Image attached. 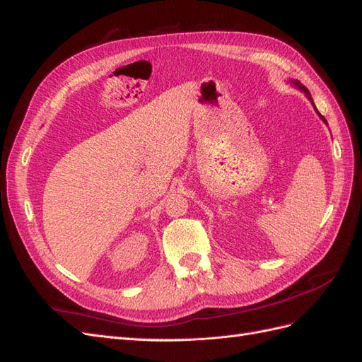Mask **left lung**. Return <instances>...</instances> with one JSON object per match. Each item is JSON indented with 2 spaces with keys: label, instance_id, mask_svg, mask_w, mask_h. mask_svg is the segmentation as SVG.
<instances>
[{
  "label": "left lung",
  "instance_id": "1",
  "mask_svg": "<svg viewBox=\"0 0 362 362\" xmlns=\"http://www.w3.org/2000/svg\"><path fill=\"white\" fill-rule=\"evenodd\" d=\"M290 83H291V84H294L296 87H298V89H300V90H302V92L306 95V98H308V100L313 103V98H311V95H310L308 89H306V87H305V86H303V84H302L299 80H290ZM313 105H314V103H313ZM314 108H315V105H314ZM315 112H317V115H319V116L322 117L323 122H325V124H327V122H326V119H325V117H323V116L319 113V110H317V108H315Z\"/></svg>",
  "mask_w": 362,
  "mask_h": 362
}]
</instances>
